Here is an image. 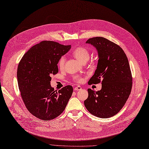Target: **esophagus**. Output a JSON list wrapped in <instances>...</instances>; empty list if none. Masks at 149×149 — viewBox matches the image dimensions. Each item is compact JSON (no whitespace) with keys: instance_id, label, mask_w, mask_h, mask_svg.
<instances>
[{"instance_id":"34e87169","label":"esophagus","mask_w":149,"mask_h":149,"mask_svg":"<svg viewBox=\"0 0 149 149\" xmlns=\"http://www.w3.org/2000/svg\"><path fill=\"white\" fill-rule=\"evenodd\" d=\"M81 89V88L80 86H76L74 88L75 91H80Z\"/></svg>"}]
</instances>
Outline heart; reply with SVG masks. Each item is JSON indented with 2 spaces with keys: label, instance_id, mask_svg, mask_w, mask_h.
<instances>
[{
  "label": "heart",
  "instance_id": "b5f03b06",
  "mask_svg": "<svg viewBox=\"0 0 149 149\" xmlns=\"http://www.w3.org/2000/svg\"><path fill=\"white\" fill-rule=\"evenodd\" d=\"M73 56L79 60L81 63L86 62L90 57V51L88 49L84 47H77L72 52ZM65 57L61 56L58 61V66L60 69H63L65 67ZM73 79L77 83H82L83 81V79L79 75H74L73 77Z\"/></svg>",
  "mask_w": 149,
  "mask_h": 149
}]
</instances>
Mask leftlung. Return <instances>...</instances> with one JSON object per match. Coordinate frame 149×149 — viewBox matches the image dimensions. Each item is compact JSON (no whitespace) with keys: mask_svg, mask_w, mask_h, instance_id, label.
I'll return each instance as SVG.
<instances>
[{"mask_svg":"<svg viewBox=\"0 0 149 149\" xmlns=\"http://www.w3.org/2000/svg\"><path fill=\"white\" fill-rule=\"evenodd\" d=\"M95 46L98 62L94 75L88 84L101 82L98 91L88 89V97L84 101L87 110L98 118H107L118 113L130 94L132 76L129 61L121 47L102 37L86 41Z\"/></svg>","mask_w":149,"mask_h":149,"instance_id":"left-lung-1","label":"left lung"}]
</instances>
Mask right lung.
I'll use <instances>...</instances> for the list:
<instances>
[{"instance_id": "obj_1", "label": "right lung", "mask_w": 149, "mask_h": 149, "mask_svg": "<svg viewBox=\"0 0 149 149\" xmlns=\"http://www.w3.org/2000/svg\"><path fill=\"white\" fill-rule=\"evenodd\" d=\"M70 45L45 40L33 46L20 60L17 72L19 89L26 109L45 121L57 118L71 97L73 88L68 85L58 91L51 86V76L58 72L60 58Z\"/></svg>"}]
</instances>
